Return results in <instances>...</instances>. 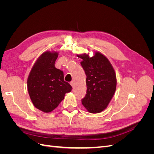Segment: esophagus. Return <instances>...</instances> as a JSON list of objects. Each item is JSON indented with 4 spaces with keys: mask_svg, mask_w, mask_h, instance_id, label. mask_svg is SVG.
Returning a JSON list of instances; mask_svg holds the SVG:
<instances>
[{
    "mask_svg": "<svg viewBox=\"0 0 154 154\" xmlns=\"http://www.w3.org/2000/svg\"><path fill=\"white\" fill-rule=\"evenodd\" d=\"M70 84L71 85V86H72V87H74V81L71 82V83H70Z\"/></svg>",
    "mask_w": 154,
    "mask_h": 154,
    "instance_id": "esophagus-1",
    "label": "esophagus"
}]
</instances>
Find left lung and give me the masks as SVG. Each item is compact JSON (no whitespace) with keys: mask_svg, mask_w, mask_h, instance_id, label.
<instances>
[{"mask_svg":"<svg viewBox=\"0 0 154 154\" xmlns=\"http://www.w3.org/2000/svg\"><path fill=\"white\" fill-rule=\"evenodd\" d=\"M87 76V94L82 100L83 105L90 113L104 110L112 98L117 80L114 69L106 57L100 52L90 57L88 54L77 55Z\"/></svg>","mask_w":154,"mask_h":154,"instance_id":"1","label":"left lung"}]
</instances>
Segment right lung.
<instances>
[{
	"instance_id": "add662e5",
	"label": "right lung",
	"mask_w": 154,
	"mask_h": 154,
	"mask_svg": "<svg viewBox=\"0 0 154 154\" xmlns=\"http://www.w3.org/2000/svg\"><path fill=\"white\" fill-rule=\"evenodd\" d=\"M58 53L46 51L42 54L32 66L27 78V91L32 104L45 113L57 108L72 89L63 80L62 71L55 67Z\"/></svg>"
}]
</instances>
